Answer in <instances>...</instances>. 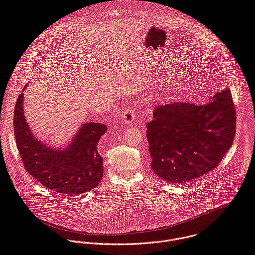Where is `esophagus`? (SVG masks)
I'll return each mask as SVG.
<instances>
[{
  "label": "esophagus",
  "instance_id": "34e87169",
  "mask_svg": "<svg viewBox=\"0 0 255 255\" xmlns=\"http://www.w3.org/2000/svg\"><path fill=\"white\" fill-rule=\"evenodd\" d=\"M136 118V112L135 109L133 108L132 105L128 104L126 108V111L123 114V121L127 124L129 125L130 123H132Z\"/></svg>",
  "mask_w": 255,
  "mask_h": 255
}]
</instances>
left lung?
<instances>
[{"instance_id": "obj_1", "label": "left lung", "mask_w": 255, "mask_h": 255, "mask_svg": "<svg viewBox=\"0 0 255 255\" xmlns=\"http://www.w3.org/2000/svg\"><path fill=\"white\" fill-rule=\"evenodd\" d=\"M237 115L230 89L211 103H174L154 108L146 124L151 168L170 183H186L215 169L231 148Z\"/></svg>"}]
</instances>
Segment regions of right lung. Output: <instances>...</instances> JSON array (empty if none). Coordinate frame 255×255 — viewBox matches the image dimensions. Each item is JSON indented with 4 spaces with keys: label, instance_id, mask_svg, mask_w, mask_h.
Returning a JSON list of instances; mask_svg holds the SVG:
<instances>
[{
    "label": "right lung",
    "instance_id": "obj_1",
    "mask_svg": "<svg viewBox=\"0 0 255 255\" xmlns=\"http://www.w3.org/2000/svg\"><path fill=\"white\" fill-rule=\"evenodd\" d=\"M22 104L21 93L14 107L13 131L25 170L54 192L79 195L96 188L104 173L103 157L97 145L107 131L106 125L84 124L67 148L55 150L35 139L30 132Z\"/></svg>",
    "mask_w": 255,
    "mask_h": 255
}]
</instances>
